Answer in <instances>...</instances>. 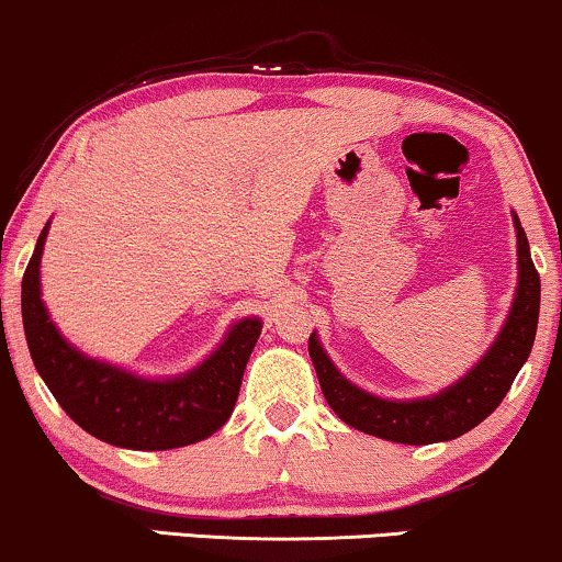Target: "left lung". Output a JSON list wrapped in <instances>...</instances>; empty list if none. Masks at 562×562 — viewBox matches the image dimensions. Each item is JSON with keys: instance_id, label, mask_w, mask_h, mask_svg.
Masks as SVG:
<instances>
[{"instance_id": "obj_1", "label": "left lung", "mask_w": 562, "mask_h": 562, "mask_svg": "<svg viewBox=\"0 0 562 562\" xmlns=\"http://www.w3.org/2000/svg\"><path fill=\"white\" fill-rule=\"evenodd\" d=\"M514 225L518 240V288L506 324L493 347L482 355L480 363L440 394L412 402H392L368 394L334 368L329 355L318 345L316 334H311V360H314L324 400L337 412L339 420L368 436L425 446L464 436L467 430L485 420L490 412H495L503 396L508 394L516 373L527 363L539 318V274L531 261L527 233L518 223L516 212Z\"/></svg>"}]
</instances>
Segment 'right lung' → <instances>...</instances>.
Instances as JSON below:
<instances>
[{
	"label": "right lung",
	"instance_id": "1",
	"mask_svg": "<svg viewBox=\"0 0 562 562\" xmlns=\"http://www.w3.org/2000/svg\"><path fill=\"white\" fill-rule=\"evenodd\" d=\"M46 228L23 274V326L35 371L72 420L90 436L134 451H166L220 430L236 407L259 318L233 324L223 345L179 379L150 381L92 360L56 331L41 301V254Z\"/></svg>",
	"mask_w": 562,
	"mask_h": 562
}]
</instances>
